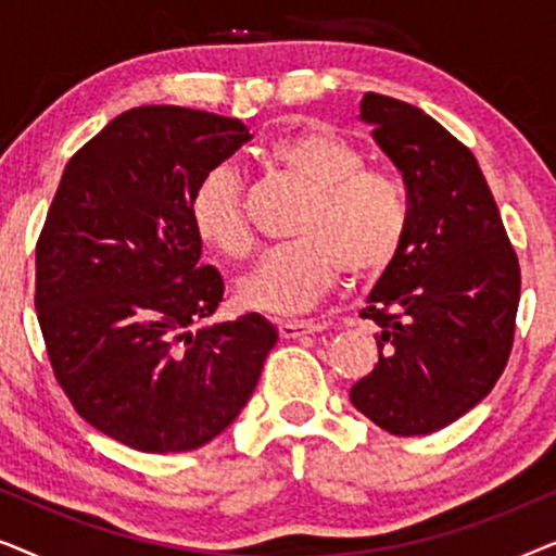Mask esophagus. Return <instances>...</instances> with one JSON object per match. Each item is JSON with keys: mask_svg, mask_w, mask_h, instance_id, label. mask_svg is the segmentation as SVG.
<instances>
[{"mask_svg": "<svg viewBox=\"0 0 556 556\" xmlns=\"http://www.w3.org/2000/svg\"><path fill=\"white\" fill-rule=\"evenodd\" d=\"M321 329L324 326L314 324V321H278V333L283 339H299V337H306V333H316Z\"/></svg>", "mask_w": 556, "mask_h": 556, "instance_id": "1", "label": "esophagus"}]
</instances>
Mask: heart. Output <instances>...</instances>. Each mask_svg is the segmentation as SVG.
Returning <instances> with one entry per match:
<instances>
[{"mask_svg":"<svg viewBox=\"0 0 556 556\" xmlns=\"http://www.w3.org/2000/svg\"><path fill=\"white\" fill-rule=\"evenodd\" d=\"M263 166L308 189L293 235L240 283V303L265 314H301L344 276L369 280L397 261L409 227L407 194L390 172L367 164L359 143L311 126L261 151ZM189 219L204 245L227 257L253 250L242 189L225 166L204 174L189 197Z\"/></svg>","mask_w":556,"mask_h":556,"instance_id":"b5f03b06","label":"heart"}]
</instances>
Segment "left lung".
<instances>
[{"label":"left lung","mask_w":556,"mask_h":556,"mask_svg":"<svg viewBox=\"0 0 556 556\" xmlns=\"http://www.w3.org/2000/svg\"><path fill=\"white\" fill-rule=\"evenodd\" d=\"M359 118L402 172L409 227L362 318L379 326V362L352 405L400 438L428 435L473 409L514 346L519 257L468 147L397 98L367 93Z\"/></svg>","instance_id":"8db88e82"}]
</instances>
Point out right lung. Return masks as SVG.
Here are the masks:
<instances>
[{"label":"right lung","mask_w":556,"mask_h":556,"mask_svg":"<svg viewBox=\"0 0 556 556\" xmlns=\"http://www.w3.org/2000/svg\"><path fill=\"white\" fill-rule=\"evenodd\" d=\"M248 126L141 105L96 134L60 179L37 240L35 308L83 420L141 453L197 451L248 405L278 331L261 314L207 324L223 276L202 265L189 197Z\"/></svg>","instance_id":"1"}]
</instances>
